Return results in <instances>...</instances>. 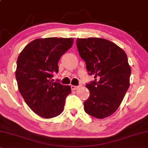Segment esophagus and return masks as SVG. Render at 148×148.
<instances>
[{
    "instance_id": "esophagus-1",
    "label": "esophagus",
    "mask_w": 148,
    "mask_h": 148,
    "mask_svg": "<svg viewBox=\"0 0 148 148\" xmlns=\"http://www.w3.org/2000/svg\"><path fill=\"white\" fill-rule=\"evenodd\" d=\"M78 87H80V86H74V85L71 86V88H72V90H76V89H77Z\"/></svg>"
}]
</instances>
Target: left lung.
Segmentation results:
<instances>
[{"mask_svg":"<svg viewBox=\"0 0 148 148\" xmlns=\"http://www.w3.org/2000/svg\"><path fill=\"white\" fill-rule=\"evenodd\" d=\"M76 46L88 74L95 78L86 84L90 95L84 102V111L99 119L109 116L119 108L130 85L127 54L103 38H77Z\"/></svg>","mask_w":148,"mask_h":148,"instance_id":"8db88e82","label":"left lung"}]
</instances>
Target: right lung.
<instances>
[{
	"instance_id": "obj_1",
	"label": "right lung",
	"mask_w": 148,
	"mask_h": 148,
	"mask_svg": "<svg viewBox=\"0 0 148 148\" xmlns=\"http://www.w3.org/2000/svg\"><path fill=\"white\" fill-rule=\"evenodd\" d=\"M73 42L72 38L35 39L17 58L15 77L19 92L29 108L45 119L60 115L71 92L70 86L63 85L59 80L52 82L51 78L58 72L60 58Z\"/></svg>"
}]
</instances>
